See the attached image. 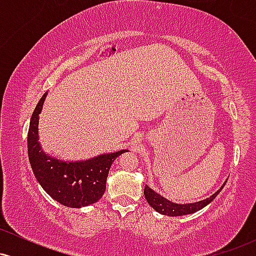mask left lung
Returning <instances> with one entry per match:
<instances>
[{
  "mask_svg": "<svg viewBox=\"0 0 256 256\" xmlns=\"http://www.w3.org/2000/svg\"><path fill=\"white\" fill-rule=\"evenodd\" d=\"M225 184H222V186L213 194L212 196H210L208 198L202 200V201L195 202V204H173L165 198H162L161 195H158V192H155L154 190H152L148 185H146L144 188V196L146 200L148 201V204L154 208L155 210L158 213L164 214V216H186V214H192L198 212V210H202L207 204H210L214 198L218 196V194L222 192V189L224 188Z\"/></svg>",
  "mask_w": 256,
  "mask_h": 256,
  "instance_id": "left-lung-1",
  "label": "left lung"
}]
</instances>
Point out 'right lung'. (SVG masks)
Returning <instances> with one entry per match:
<instances>
[{
    "mask_svg": "<svg viewBox=\"0 0 256 256\" xmlns=\"http://www.w3.org/2000/svg\"><path fill=\"white\" fill-rule=\"evenodd\" d=\"M46 95L48 91L44 92L32 113L28 134V160L34 177L44 192L66 207L82 208L95 204L104 194L113 161L128 150L122 149L72 162L46 155L38 142V120Z\"/></svg>",
    "mask_w": 256,
    "mask_h": 256,
    "instance_id": "1",
    "label": "right lung"
}]
</instances>
